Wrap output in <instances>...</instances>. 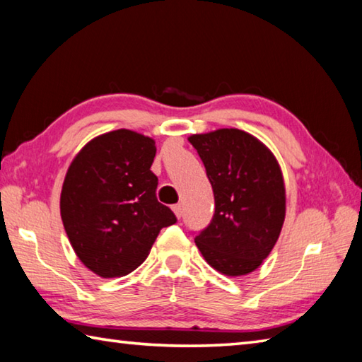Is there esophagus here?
Instances as JSON below:
<instances>
[{
	"mask_svg": "<svg viewBox=\"0 0 362 362\" xmlns=\"http://www.w3.org/2000/svg\"><path fill=\"white\" fill-rule=\"evenodd\" d=\"M171 208H173V211H175V214H176L177 218L182 216V206H181V204H176V205H173Z\"/></svg>",
	"mask_w": 362,
	"mask_h": 362,
	"instance_id": "esophagus-1",
	"label": "esophagus"
}]
</instances>
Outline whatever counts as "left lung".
Listing matches in <instances>:
<instances>
[{
    "label": "left lung",
    "mask_w": 362,
    "mask_h": 362,
    "mask_svg": "<svg viewBox=\"0 0 362 362\" xmlns=\"http://www.w3.org/2000/svg\"><path fill=\"white\" fill-rule=\"evenodd\" d=\"M189 141L214 194L211 223L195 235V245L221 274H250L270 255L284 223L280 165L259 139L238 129L192 135Z\"/></svg>",
    "instance_id": "left-lung-1"
}]
</instances>
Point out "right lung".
Wrapping results in <instances>:
<instances>
[{"label":"right lung","instance_id":"obj_1","mask_svg":"<svg viewBox=\"0 0 362 362\" xmlns=\"http://www.w3.org/2000/svg\"><path fill=\"white\" fill-rule=\"evenodd\" d=\"M154 157V139L120 129L92 139L69 165L62 221L74 252L93 274L129 275L148 257L158 232L176 223L156 197Z\"/></svg>","mask_w":362,"mask_h":362}]
</instances>
